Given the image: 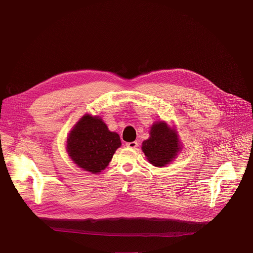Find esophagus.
<instances>
[{
  "label": "esophagus",
  "mask_w": 253,
  "mask_h": 253,
  "mask_svg": "<svg viewBox=\"0 0 253 253\" xmlns=\"http://www.w3.org/2000/svg\"><path fill=\"white\" fill-rule=\"evenodd\" d=\"M126 146L129 147V148H136L138 146V143L136 141H133V142H128L126 143Z\"/></svg>",
  "instance_id": "1"
}]
</instances>
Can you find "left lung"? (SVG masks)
<instances>
[{"label": "left lung", "instance_id": "1", "mask_svg": "<svg viewBox=\"0 0 253 253\" xmlns=\"http://www.w3.org/2000/svg\"><path fill=\"white\" fill-rule=\"evenodd\" d=\"M180 150L181 145L177 132L164 121L154 123L150 130V137L142 143V151L147 160L156 167L169 164Z\"/></svg>", "mask_w": 253, "mask_h": 253}]
</instances>
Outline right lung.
<instances>
[{
    "instance_id": "right-lung-1",
    "label": "right lung",
    "mask_w": 253,
    "mask_h": 253,
    "mask_svg": "<svg viewBox=\"0 0 253 253\" xmlns=\"http://www.w3.org/2000/svg\"><path fill=\"white\" fill-rule=\"evenodd\" d=\"M120 146L116 132L108 129L100 117L85 114L70 131L66 149L78 167L95 174L108 166Z\"/></svg>"
}]
</instances>
